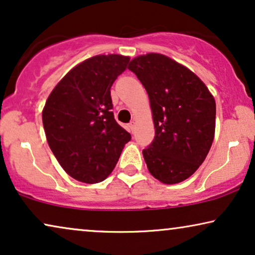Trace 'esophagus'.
Returning a JSON list of instances; mask_svg holds the SVG:
<instances>
[{
    "label": "esophagus",
    "mask_w": 255,
    "mask_h": 255,
    "mask_svg": "<svg viewBox=\"0 0 255 255\" xmlns=\"http://www.w3.org/2000/svg\"><path fill=\"white\" fill-rule=\"evenodd\" d=\"M128 128H130V131L132 132V133H134V131H135V122L132 121L131 123L128 124Z\"/></svg>",
    "instance_id": "esophagus-1"
}]
</instances>
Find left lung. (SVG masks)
<instances>
[{
  "label": "left lung",
  "instance_id": "8db88e82",
  "mask_svg": "<svg viewBox=\"0 0 255 255\" xmlns=\"http://www.w3.org/2000/svg\"><path fill=\"white\" fill-rule=\"evenodd\" d=\"M128 68L145 87L152 110L155 135L142 151L149 173L165 184L182 182L202 165L214 141V96L194 72L167 55H139Z\"/></svg>",
  "mask_w": 255,
  "mask_h": 255
}]
</instances>
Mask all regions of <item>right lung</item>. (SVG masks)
Returning a JSON list of instances; mask_svg holds the SVG:
<instances>
[{"mask_svg": "<svg viewBox=\"0 0 255 255\" xmlns=\"http://www.w3.org/2000/svg\"><path fill=\"white\" fill-rule=\"evenodd\" d=\"M130 58L100 54L73 67L54 87L43 109L51 151L66 173L97 183L113 172L131 134L115 121L110 88Z\"/></svg>", "mask_w": 255, "mask_h": 255, "instance_id": "right-lung-1", "label": "right lung"}]
</instances>
